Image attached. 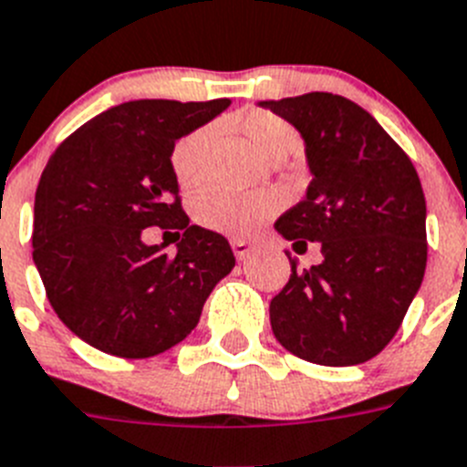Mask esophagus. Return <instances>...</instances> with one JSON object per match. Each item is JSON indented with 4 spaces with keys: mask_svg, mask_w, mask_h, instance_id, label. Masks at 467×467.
<instances>
[{
    "mask_svg": "<svg viewBox=\"0 0 467 467\" xmlns=\"http://www.w3.org/2000/svg\"><path fill=\"white\" fill-rule=\"evenodd\" d=\"M230 246H233V252H234V256L240 258H246L249 256V254L254 252V244L252 242H244V240H230Z\"/></svg>",
    "mask_w": 467,
    "mask_h": 467,
    "instance_id": "1",
    "label": "esophagus"
}]
</instances>
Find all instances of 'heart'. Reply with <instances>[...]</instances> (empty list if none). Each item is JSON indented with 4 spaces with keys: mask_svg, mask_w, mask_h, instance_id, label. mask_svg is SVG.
<instances>
[{
    "mask_svg": "<svg viewBox=\"0 0 467 467\" xmlns=\"http://www.w3.org/2000/svg\"><path fill=\"white\" fill-rule=\"evenodd\" d=\"M233 128L265 161L289 154L296 144L292 125L265 109H249V111L234 116ZM209 144V128H197L175 142L173 151H171V168L182 187H194L202 180ZM275 211L277 199L268 192L234 194V192L209 187L194 197V218L199 225L215 230V233L233 234V237L254 234Z\"/></svg>",
    "mask_w": 467,
    "mask_h": 467,
    "instance_id": "1",
    "label": "heart"
}]
</instances>
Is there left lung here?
Listing matches in <instances>:
<instances>
[{"instance_id": "1", "label": "left lung", "mask_w": 467, "mask_h": 467, "mask_svg": "<svg viewBox=\"0 0 467 467\" xmlns=\"http://www.w3.org/2000/svg\"><path fill=\"white\" fill-rule=\"evenodd\" d=\"M306 142V199L275 230L294 249L320 246L311 270L270 301V325L289 354L318 366H356L394 339L427 264L425 194L409 154L347 97L308 92L265 101Z\"/></svg>"}]
</instances>
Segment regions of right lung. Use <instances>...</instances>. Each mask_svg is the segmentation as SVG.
<instances>
[{"mask_svg":"<svg viewBox=\"0 0 467 467\" xmlns=\"http://www.w3.org/2000/svg\"><path fill=\"white\" fill-rule=\"evenodd\" d=\"M230 99H142L94 116L58 144L35 192L33 261L54 313L82 342L149 358L182 342L234 268L223 234L190 225L171 168L175 140ZM182 229L179 254L141 242ZM180 234V233H178Z\"/></svg>","mask_w":467,"mask_h":467,"instance_id":"right-lung-1","label":"right lung"}]
</instances>
